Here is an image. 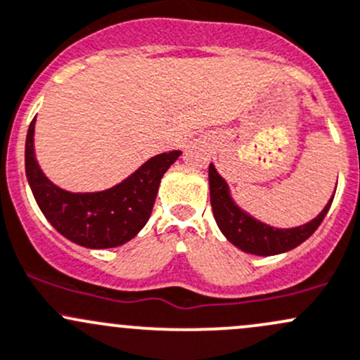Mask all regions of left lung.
Wrapping results in <instances>:
<instances>
[{
	"mask_svg": "<svg viewBox=\"0 0 360 360\" xmlns=\"http://www.w3.org/2000/svg\"><path fill=\"white\" fill-rule=\"evenodd\" d=\"M210 205L215 222L226 238L240 250L253 255H276L304 243L309 236L321 226L323 219L330 210L333 198L316 219L304 226L291 229H278L257 221L247 212H243L233 202L226 181L217 174L214 165H209Z\"/></svg>",
	"mask_w": 360,
	"mask_h": 360,
	"instance_id": "1",
	"label": "left lung"
}]
</instances>
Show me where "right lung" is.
Returning <instances> with one entry per match:
<instances>
[{
	"label": "right lung",
	"mask_w": 360,
	"mask_h": 360,
	"mask_svg": "<svg viewBox=\"0 0 360 360\" xmlns=\"http://www.w3.org/2000/svg\"><path fill=\"white\" fill-rule=\"evenodd\" d=\"M34 124L25 139V174L44 217L60 234L86 248H112L132 240L148 222L160 179L181 151L151 157L110 190L70 193L55 186L34 155Z\"/></svg>",
	"instance_id": "1"
}]
</instances>
